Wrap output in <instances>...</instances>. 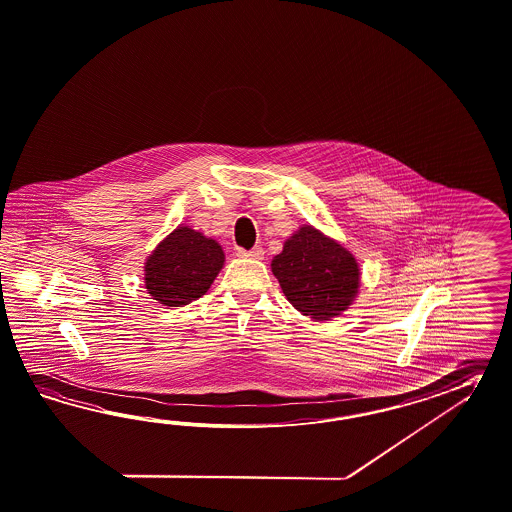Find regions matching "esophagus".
<instances>
[{
    "label": "esophagus",
    "mask_w": 512,
    "mask_h": 512,
    "mask_svg": "<svg viewBox=\"0 0 512 512\" xmlns=\"http://www.w3.org/2000/svg\"><path fill=\"white\" fill-rule=\"evenodd\" d=\"M239 258H250V260H262L263 249L262 247H254L252 250L237 249L236 252Z\"/></svg>",
    "instance_id": "34e87169"
}]
</instances>
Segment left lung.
Here are the masks:
<instances>
[{
    "label": "left lung",
    "instance_id": "left-lung-1",
    "mask_svg": "<svg viewBox=\"0 0 512 512\" xmlns=\"http://www.w3.org/2000/svg\"><path fill=\"white\" fill-rule=\"evenodd\" d=\"M271 269L288 301L317 321L345 312L360 286L353 254L308 224L284 243Z\"/></svg>",
    "mask_w": 512,
    "mask_h": 512
}]
</instances>
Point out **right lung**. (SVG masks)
<instances>
[{
  "label": "right lung",
  "instance_id": "right-lung-1",
  "mask_svg": "<svg viewBox=\"0 0 512 512\" xmlns=\"http://www.w3.org/2000/svg\"><path fill=\"white\" fill-rule=\"evenodd\" d=\"M223 265L224 252L215 239L178 226L146 260V291L163 306H184L210 289Z\"/></svg>",
  "mask_w": 512,
  "mask_h": 512
}]
</instances>
